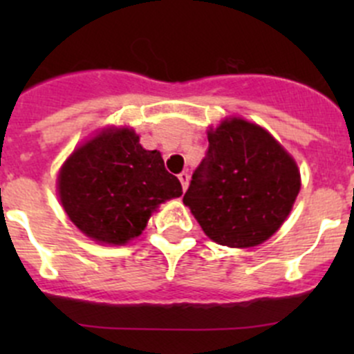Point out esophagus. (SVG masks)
I'll use <instances>...</instances> for the list:
<instances>
[{"instance_id":"1","label":"esophagus","mask_w":354,"mask_h":354,"mask_svg":"<svg viewBox=\"0 0 354 354\" xmlns=\"http://www.w3.org/2000/svg\"><path fill=\"white\" fill-rule=\"evenodd\" d=\"M178 178H180L181 187H183V192H185V190H187V188H188V183H190V174L185 173V171H183V173L178 174Z\"/></svg>"}]
</instances>
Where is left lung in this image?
<instances>
[{"instance_id": "1", "label": "left lung", "mask_w": 354, "mask_h": 354, "mask_svg": "<svg viewBox=\"0 0 354 354\" xmlns=\"http://www.w3.org/2000/svg\"><path fill=\"white\" fill-rule=\"evenodd\" d=\"M299 192L298 166L259 124L233 118L209 131L185 205L216 243L248 248L269 240Z\"/></svg>"}]
</instances>
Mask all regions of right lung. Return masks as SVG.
<instances>
[{"label":"right lung","mask_w":354,"mask_h":354,"mask_svg":"<svg viewBox=\"0 0 354 354\" xmlns=\"http://www.w3.org/2000/svg\"><path fill=\"white\" fill-rule=\"evenodd\" d=\"M58 188L71 223L109 245L138 236L159 203L183 194L159 152L145 151L130 128H109L78 147L59 171Z\"/></svg>","instance_id":"obj_1"}]
</instances>
